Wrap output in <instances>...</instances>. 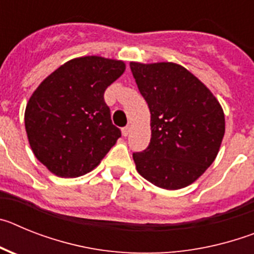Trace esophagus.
Here are the masks:
<instances>
[{"mask_svg": "<svg viewBox=\"0 0 254 254\" xmlns=\"http://www.w3.org/2000/svg\"><path fill=\"white\" fill-rule=\"evenodd\" d=\"M131 128H132V126H131V125H128V126H126V127H123V128H122L123 136H128L129 132H131Z\"/></svg>", "mask_w": 254, "mask_h": 254, "instance_id": "1", "label": "esophagus"}]
</instances>
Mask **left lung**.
Returning <instances> with one entry per match:
<instances>
[{
    "mask_svg": "<svg viewBox=\"0 0 254 254\" xmlns=\"http://www.w3.org/2000/svg\"><path fill=\"white\" fill-rule=\"evenodd\" d=\"M129 67L151 114L149 146L133 154L138 174L164 190L192 185L216 159L225 133L223 108L181 64L131 62Z\"/></svg>",
    "mask_w": 254,
    "mask_h": 254,
    "instance_id": "obj_1",
    "label": "left lung"
}]
</instances>
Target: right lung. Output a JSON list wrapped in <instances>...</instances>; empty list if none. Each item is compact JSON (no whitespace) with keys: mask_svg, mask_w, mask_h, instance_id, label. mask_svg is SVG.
Wrapping results in <instances>:
<instances>
[{"mask_svg":"<svg viewBox=\"0 0 254 254\" xmlns=\"http://www.w3.org/2000/svg\"><path fill=\"white\" fill-rule=\"evenodd\" d=\"M123 61L85 56L47 76L25 108V129L35 158L61 178L91 172L121 137L104 91L123 75Z\"/></svg>","mask_w":254,"mask_h":254,"instance_id":"obj_1","label":"right lung"}]
</instances>
